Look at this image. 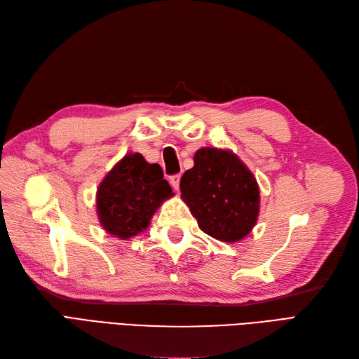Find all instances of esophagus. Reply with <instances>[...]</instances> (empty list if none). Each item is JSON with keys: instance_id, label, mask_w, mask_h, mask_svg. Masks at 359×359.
Masks as SVG:
<instances>
[{"instance_id": "esophagus-1", "label": "esophagus", "mask_w": 359, "mask_h": 359, "mask_svg": "<svg viewBox=\"0 0 359 359\" xmlns=\"http://www.w3.org/2000/svg\"><path fill=\"white\" fill-rule=\"evenodd\" d=\"M180 175H172V176H170V183H171V187L175 188V189H179V184H180Z\"/></svg>"}]
</instances>
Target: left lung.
<instances>
[{
    "label": "left lung",
    "mask_w": 359,
    "mask_h": 359,
    "mask_svg": "<svg viewBox=\"0 0 359 359\" xmlns=\"http://www.w3.org/2000/svg\"><path fill=\"white\" fill-rule=\"evenodd\" d=\"M182 198L210 237L234 243L250 233L259 212L258 183L228 150L203 147L180 179Z\"/></svg>",
    "instance_id": "left-lung-1"
}]
</instances>
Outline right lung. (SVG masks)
<instances>
[{"label":"right lung","mask_w":359,"mask_h":359,"mask_svg":"<svg viewBox=\"0 0 359 359\" xmlns=\"http://www.w3.org/2000/svg\"><path fill=\"white\" fill-rule=\"evenodd\" d=\"M171 195L163 168L149 164L140 154L126 155L98 188L100 222L111 236L134 237L147 228L161 203Z\"/></svg>","instance_id":"add662e5"}]
</instances>
